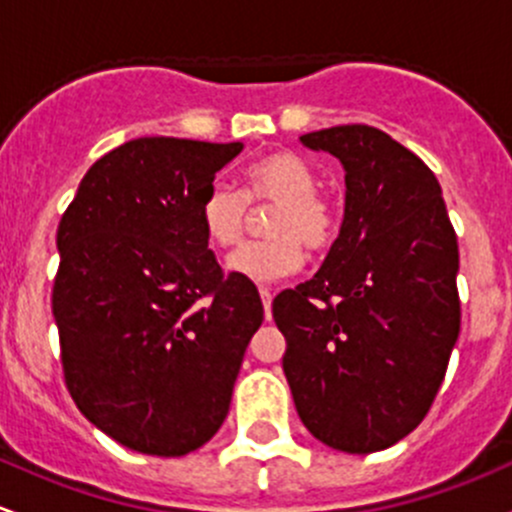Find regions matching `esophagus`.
I'll use <instances>...</instances> for the list:
<instances>
[{
  "instance_id": "34e87169",
  "label": "esophagus",
  "mask_w": 512,
  "mask_h": 512,
  "mask_svg": "<svg viewBox=\"0 0 512 512\" xmlns=\"http://www.w3.org/2000/svg\"><path fill=\"white\" fill-rule=\"evenodd\" d=\"M261 300H263V310H266V320H271V300H273V293L268 291V288H261Z\"/></svg>"
}]
</instances>
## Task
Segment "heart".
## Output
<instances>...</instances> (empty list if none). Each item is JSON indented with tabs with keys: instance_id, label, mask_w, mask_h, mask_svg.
I'll return each mask as SVG.
<instances>
[{
	"instance_id": "heart-1",
	"label": "heart",
	"mask_w": 512,
	"mask_h": 512,
	"mask_svg": "<svg viewBox=\"0 0 512 512\" xmlns=\"http://www.w3.org/2000/svg\"><path fill=\"white\" fill-rule=\"evenodd\" d=\"M315 175L303 157L278 150L244 167V189L212 182L199 202L204 234L219 249L244 239L249 204H276L266 224L271 239L251 241L229 256L231 273L254 283H276L303 263V244L310 251L328 249L340 229L335 204L315 189Z\"/></svg>"
}]
</instances>
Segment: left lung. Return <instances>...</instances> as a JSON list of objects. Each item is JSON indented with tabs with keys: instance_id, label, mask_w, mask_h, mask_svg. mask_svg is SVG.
I'll use <instances>...</instances> for the list:
<instances>
[{
	"instance_id": "left-lung-1",
	"label": "left lung",
	"mask_w": 512,
	"mask_h": 512,
	"mask_svg": "<svg viewBox=\"0 0 512 512\" xmlns=\"http://www.w3.org/2000/svg\"><path fill=\"white\" fill-rule=\"evenodd\" d=\"M345 167L340 236L310 281L278 293L283 372L305 429L345 453L421 424L461 328L458 244L434 172L370 125L300 138Z\"/></svg>"
}]
</instances>
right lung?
Here are the masks:
<instances>
[{
    "mask_svg": "<svg viewBox=\"0 0 512 512\" xmlns=\"http://www.w3.org/2000/svg\"><path fill=\"white\" fill-rule=\"evenodd\" d=\"M241 142L138 138L103 155L63 212L51 293L61 365L91 424L147 456H184L229 414L263 323L256 286L224 273L199 202Z\"/></svg>",
    "mask_w": 512,
    "mask_h": 512,
    "instance_id": "add662e5",
    "label": "right lung"
}]
</instances>
